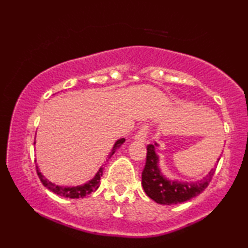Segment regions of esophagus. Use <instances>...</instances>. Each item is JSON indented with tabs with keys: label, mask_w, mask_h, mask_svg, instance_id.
Segmentation results:
<instances>
[{
	"label": "esophagus",
	"mask_w": 248,
	"mask_h": 248,
	"mask_svg": "<svg viewBox=\"0 0 248 248\" xmlns=\"http://www.w3.org/2000/svg\"><path fill=\"white\" fill-rule=\"evenodd\" d=\"M147 134H148V126L147 125H143V126H141L140 130L138 131L137 135L134 137V140L143 143V142L147 141Z\"/></svg>",
	"instance_id": "esophagus-1"
}]
</instances>
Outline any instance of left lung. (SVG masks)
<instances>
[{
	"mask_svg": "<svg viewBox=\"0 0 248 248\" xmlns=\"http://www.w3.org/2000/svg\"><path fill=\"white\" fill-rule=\"evenodd\" d=\"M158 147L159 144L157 142H155V144L148 145L147 162L142 171V186L149 198L159 204H178L195 198L208 187L209 183L215 175L216 167L212 168L202 179L195 182L167 178L162 174L159 165L160 158L155 152V148ZM219 159L217 162L219 161Z\"/></svg>",
	"mask_w": 248,
	"mask_h": 248,
	"instance_id": "8db88e82",
	"label": "left lung"
}]
</instances>
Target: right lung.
I'll return each mask as SVG.
<instances>
[{
    "label": "right lung",
    "instance_id": "obj_1",
    "mask_svg": "<svg viewBox=\"0 0 248 248\" xmlns=\"http://www.w3.org/2000/svg\"><path fill=\"white\" fill-rule=\"evenodd\" d=\"M124 142H125L124 138H122V139H120V140H117L116 142H115V144L113 145V149L110 150L109 155H107V158L110 159L111 155L116 152L117 149L121 148V145L123 144ZM103 166H101V167L99 168V170L96 172V175H94L93 177L90 179V181H88L87 183H84V184H82V185H78V186H61V185L54 184V183L49 182L48 179L44 177V175L39 170L38 165H36V168H37V174H38V176H39L40 182H42L43 185L45 186L46 188H48L49 191H52L53 193H55V194L60 195V196H64V198L80 199V198H84V196L89 195L91 192H94L98 187H99L100 177L103 176V170H104Z\"/></svg>",
    "mask_w": 248,
    "mask_h": 248
}]
</instances>
